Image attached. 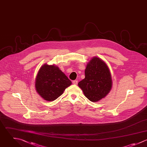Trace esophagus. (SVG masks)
<instances>
[{
	"label": "esophagus",
	"mask_w": 147,
	"mask_h": 147,
	"mask_svg": "<svg viewBox=\"0 0 147 147\" xmlns=\"http://www.w3.org/2000/svg\"><path fill=\"white\" fill-rule=\"evenodd\" d=\"M73 84H74V85H77L78 84V81L77 80H74L73 81Z\"/></svg>",
	"instance_id": "1"
}]
</instances>
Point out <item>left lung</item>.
Instances as JSON below:
<instances>
[{"label": "left lung", "instance_id": "1", "mask_svg": "<svg viewBox=\"0 0 147 147\" xmlns=\"http://www.w3.org/2000/svg\"><path fill=\"white\" fill-rule=\"evenodd\" d=\"M85 75L78 85L90 101H99L109 93L112 88V76L108 65L101 58H92L86 65Z\"/></svg>", "mask_w": 147, "mask_h": 147}]
</instances>
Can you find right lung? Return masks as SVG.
Here are the masks:
<instances>
[{
  "instance_id": "1",
  "label": "right lung",
  "mask_w": 147,
  "mask_h": 147,
  "mask_svg": "<svg viewBox=\"0 0 147 147\" xmlns=\"http://www.w3.org/2000/svg\"><path fill=\"white\" fill-rule=\"evenodd\" d=\"M71 84L57 66L45 63L38 71L35 87L36 92L43 99L53 101L61 96Z\"/></svg>"
}]
</instances>
